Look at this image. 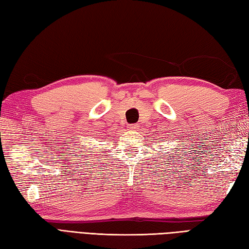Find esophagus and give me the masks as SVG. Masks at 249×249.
<instances>
[{"label": "esophagus", "mask_w": 249, "mask_h": 249, "mask_svg": "<svg viewBox=\"0 0 249 249\" xmlns=\"http://www.w3.org/2000/svg\"><path fill=\"white\" fill-rule=\"evenodd\" d=\"M128 128H129L130 130H137V129L139 128V125H138V124H131V125L128 126Z\"/></svg>", "instance_id": "34e87169"}]
</instances>
